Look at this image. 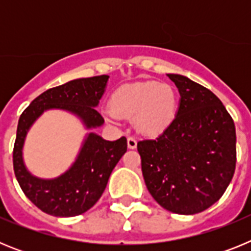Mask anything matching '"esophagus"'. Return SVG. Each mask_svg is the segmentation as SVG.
I'll use <instances>...</instances> for the list:
<instances>
[{"label": "esophagus", "instance_id": "obj_1", "mask_svg": "<svg viewBox=\"0 0 251 251\" xmlns=\"http://www.w3.org/2000/svg\"><path fill=\"white\" fill-rule=\"evenodd\" d=\"M127 143H128V148H130V150H134V148L137 147V139L134 138V137H128Z\"/></svg>", "mask_w": 251, "mask_h": 251}]
</instances>
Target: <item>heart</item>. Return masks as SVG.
Returning <instances> with one entry per match:
<instances>
[{
	"label": "heart",
	"instance_id": "heart-1",
	"mask_svg": "<svg viewBox=\"0 0 251 251\" xmlns=\"http://www.w3.org/2000/svg\"><path fill=\"white\" fill-rule=\"evenodd\" d=\"M110 117L136 119L137 127L148 134L165 130L174 122L177 95L170 84L139 81L122 85L109 99Z\"/></svg>",
	"mask_w": 251,
	"mask_h": 251
}]
</instances>
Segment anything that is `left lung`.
Masks as SVG:
<instances>
[{
    "instance_id": "obj_1",
    "label": "left lung",
    "mask_w": 251,
    "mask_h": 251,
    "mask_svg": "<svg viewBox=\"0 0 251 251\" xmlns=\"http://www.w3.org/2000/svg\"><path fill=\"white\" fill-rule=\"evenodd\" d=\"M174 122L158 137L137 143L142 172L152 197L179 215L203 211L220 200L236 166V133L231 115L205 86L177 74Z\"/></svg>"
}]
</instances>
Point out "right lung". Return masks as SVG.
Returning <instances> with one entry per match:
<instances>
[{"mask_svg":"<svg viewBox=\"0 0 251 251\" xmlns=\"http://www.w3.org/2000/svg\"><path fill=\"white\" fill-rule=\"evenodd\" d=\"M108 75L75 79L40 94L22 112L13 146V171L28 200L52 216L70 217L84 214L100 199L113 168L127 152V138L104 141L90 133L72 168L55 179H40L26 170L22 146L31 124L44 110L66 109L79 115L88 128L104 123L95 109L105 89Z\"/></svg>","mask_w":251,"mask_h":251,"instance_id":"right-lung-1","label":"right lung"}]
</instances>
